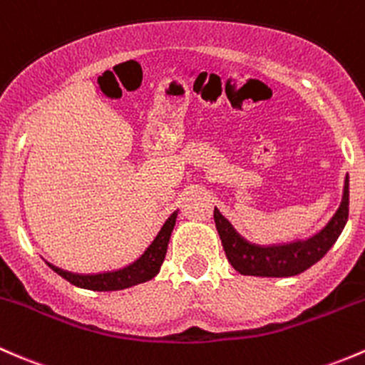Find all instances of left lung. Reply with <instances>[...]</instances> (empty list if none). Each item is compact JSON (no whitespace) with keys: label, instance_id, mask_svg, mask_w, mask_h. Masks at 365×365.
<instances>
[{"label":"left lung","instance_id":"8db88e82","mask_svg":"<svg viewBox=\"0 0 365 365\" xmlns=\"http://www.w3.org/2000/svg\"><path fill=\"white\" fill-rule=\"evenodd\" d=\"M348 207H350V179L346 175L339 209L318 234L306 240H294V242L274 244V246L251 244L240 237L230 221L217 209H214V223L223 244L225 255L237 272L244 276L290 277L304 272L325 257L346 225Z\"/></svg>","mask_w":365,"mask_h":365}]
</instances>
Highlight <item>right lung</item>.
<instances>
[{
	"label": "right lung",
	"instance_id": "right-lung-1",
	"mask_svg": "<svg viewBox=\"0 0 365 365\" xmlns=\"http://www.w3.org/2000/svg\"><path fill=\"white\" fill-rule=\"evenodd\" d=\"M175 220H178V210L165 221L161 230L158 232L156 239L153 240L151 246L144 251L138 260L130 264L125 269L112 270V272H100V274H73L68 270H63L59 267L51 265L54 272L59 276L65 277L66 281L78 288H86V290L93 292H114V290H125V288L135 287L138 283H145V281L153 279L158 272L160 267L163 264L165 255H167L168 240H170L172 230H174Z\"/></svg>",
	"mask_w": 365,
	"mask_h": 365
}]
</instances>
